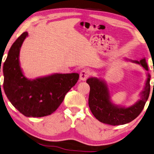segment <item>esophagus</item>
Masks as SVG:
<instances>
[{
  "instance_id": "1",
  "label": "esophagus",
  "mask_w": 154,
  "mask_h": 154,
  "mask_svg": "<svg viewBox=\"0 0 154 154\" xmlns=\"http://www.w3.org/2000/svg\"><path fill=\"white\" fill-rule=\"evenodd\" d=\"M91 72L89 69H85L81 71L80 74V79L82 80H85L87 79H88L89 77V75H91Z\"/></svg>"
}]
</instances>
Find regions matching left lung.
<instances>
[{"label":"left lung","instance_id":"left-lung-1","mask_svg":"<svg viewBox=\"0 0 154 154\" xmlns=\"http://www.w3.org/2000/svg\"><path fill=\"white\" fill-rule=\"evenodd\" d=\"M134 63L140 64L148 71L145 59ZM90 87L89 96V107L97 120L103 123L110 125H120L130 122L140 115L148 100L150 93V75H148L145 87L141 93V98L131 107H119L110 101L107 87L101 80L91 78L87 80Z\"/></svg>","mask_w":154,"mask_h":154}]
</instances>
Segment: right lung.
I'll return each mask as SVG.
<instances>
[{
	"label": "right lung",
	"instance_id": "add662e5",
	"mask_svg": "<svg viewBox=\"0 0 154 154\" xmlns=\"http://www.w3.org/2000/svg\"><path fill=\"white\" fill-rule=\"evenodd\" d=\"M28 33L16 39L3 64V88L9 100L27 117H43L57 109L66 94L74 87L79 74H56L36 80H28L21 71L18 56Z\"/></svg>",
	"mask_w": 154,
	"mask_h": 154
}]
</instances>
